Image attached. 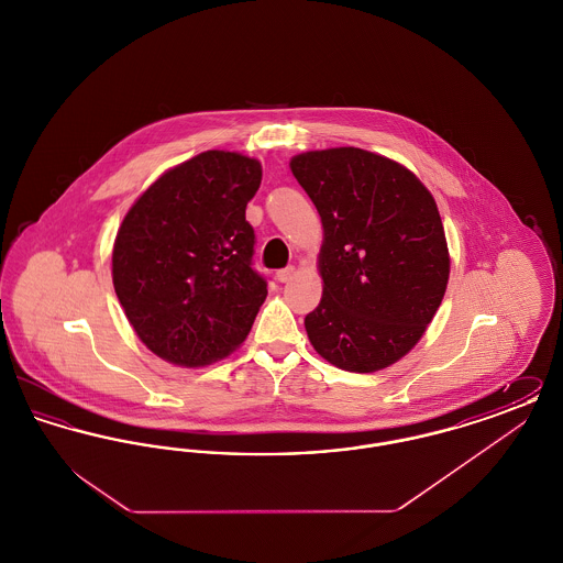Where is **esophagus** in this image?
<instances>
[{"label": "esophagus", "mask_w": 563, "mask_h": 563, "mask_svg": "<svg viewBox=\"0 0 563 563\" xmlns=\"http://www.w3.org/2000/svg\"><path fill=\"white\" fill-rule=\"evenodd\" d=\"M295 276V266H289V268H283V269H278V272H276V278H278V280H280V283H289V280H291V278H294Z\"/></svg>", "instance_id": "1"}]
</instances>
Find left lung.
<instances>
[{"label": "left lung", "mask_w": 563, "mask_h": 563, "mask_svg": "<svg viewBox=\"0 0 563 563\" xmlns=\"http://www.w3.org/2000/svg\"><path fill=\"white\" fill-rule=\"evenodd\" d=\"M289 166L322 223L310 344L344 372L390 367L420 342L450 280L432 194L407 166L361 147L303 152Z\"/></svg>", "instance_id": "obj_1"}]
</instances>
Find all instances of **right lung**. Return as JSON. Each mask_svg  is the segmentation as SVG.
Segmentation results:
<instances>
[{
  "label": "right lung",
  "mask_w": 563,
  "mask_h": 563,
  "mask_svg": "<svg viewBox=\"0 0 563 563\" xmlns=\"http://www.w3.org/2000/svg\"><path fill=\"white\" fill-rule=\"evenodd\" d=\"M262 164L209 150L145 189L111 253L113 289L139 340L162 361L205 367L241 349L264 303L244 211Z\"/></svg>",
  "instance_id": "right-lung-1"
}]
</instances>
